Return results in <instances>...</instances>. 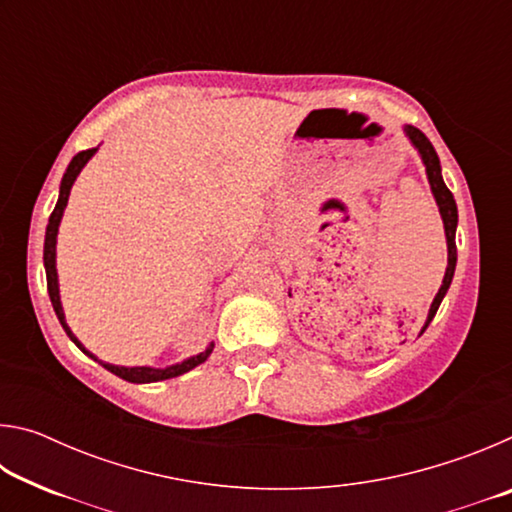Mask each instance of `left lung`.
Returning <instances> with one entry per match:
<instances>
[{
  "label": "left lung",
  "instance_id": "1",
  "mask_svg": "<svg viewBox=\"0 0 512 512\" xmlns=\"http://www.w3.org/2000/svg\"><path fill=\"white\" fill-rule=\"evenodd\" d=\"M406 135H409V140L413 142L415 149L420 151L422 155V162L424 167H427V176H429V185H431V192L436 196V203L440 207V216H443V223H445V235H447V271H445V280H443V287L438 289L436 298L431 302V309H429V316H427V325L436 316V311L440 307V302H443L445 293L449 289V284H452V277H454V268H456V223H458V210H456V201H454V194L449 192L445 180H443V173H440V160H438V153L433 149V144L427 140V135H424L420 128L415 126H406L404 128ZM424 325V329H427ZM422 329V332H424Z\"/></svg>",
  "mask_w": 512,
  "mask_h": 512
}]
</instances>
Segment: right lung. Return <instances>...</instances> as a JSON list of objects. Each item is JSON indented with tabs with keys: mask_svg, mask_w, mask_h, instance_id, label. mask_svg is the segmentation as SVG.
<instances>
[{
	"mask_svg": "<svg viewBox=\"0 0 512 512\" xmlns=\"http://www.w3.org/2000/svg\"><path fill=\"white\" fill-rule=\"evenodd\" d=\"M94 151H97V149H88V151L76 153L74 158H72V162H69L67 171H65L63 183H60L58 203H56V207H54V212H51L49 223H47V235H45V271H47V291H49L51 305H54V311H56V316H58V320H60V325H63V329L67 332L69 339H72L76 345H79V348H81L85 354H88V357H92L94 361H99L97 357H94V354H90L88 350L83 348L81 341L76 339V336L72 334V329L67 327L63 307H60L58 275H56V235H58L60 216H63V210H65V205H67L69 189H72L76 176H79L81 169L85 167V162H88V160L92 158ZM212 348H214V345H210V348H207L205 352L196 354V357L187 359V361H183V363H176V366H169V368H164V370H158V368H144V366H142V368H124V366H112V363H103V361H99V363H101V366L106 368V370H110L112 375H117V377L126 379V381H133V384H151V381H162V379L178 377V375H183V372H189L192 368H196L198 363H203L207 357H210Z\"/></svg>",
	"mask_w": 512,
	"mask_h": 512,
	"instance_id": "right-lung-1",
	"label": "right lung"
}]
</instances>
